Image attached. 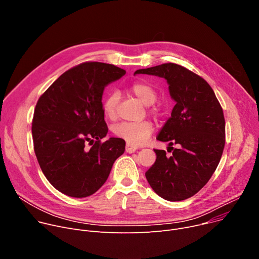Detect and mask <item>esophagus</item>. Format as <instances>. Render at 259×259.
Returning <instances> with one entry per match:
<instances>
[{"label":"esophagus","instance_id":"34e87169","mask_svg":"<svg viewBox=\"0 0 259 259\" xmlns=\"http://www.w3.org/2000/svg\"><path fill=\"white\" fill-rule=\"evenodd\" d=\"M137 150V147H135V146H133V145H130V144H126V152L127 153H129V154H131V153H134L135 151Z\"/></svg>","mask_w":259,"mask_h":259}]
</instances>
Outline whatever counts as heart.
<instances>
[{
	"mask_svg": "<svg viewBox=\"0 0 259 259\" xmlns=\"http://www.w3.org/2000/svg\"><path fill=\"white\" fill-rule=\"evenodd\" d=\"M129 92L145 105H152L157 100L158 94L153 85L145 81H135L129 87ZM120 103V94L111 92L104 98L102 107L105 116L109 120H115L117 107ZM157 107H152L151 112L158 113ZM154 131L153 124L149 121L138 123H121L113 127V133L119 138L124 139L130 145L142 146L148 142Z\"/></svg>",
	"mask_w": 259,
	"mask_h": 259,
	"instance_id": "1",
	"label": "heart"
}]
</instances>
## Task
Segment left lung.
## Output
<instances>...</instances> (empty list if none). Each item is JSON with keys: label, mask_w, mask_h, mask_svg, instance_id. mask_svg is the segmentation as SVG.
<instances>
[{"label": "left lung", "mask_w": 259, "mask_h": 259, "mask_svg": "<svg viewBox=\"0 0 259 259\" xmlns=\"http://www.w3.org/2000/svg\"><path fill=\"white\" fill-rule=\"evenodd\" d=\"M134 74L165 78L176 101L171 116L157 139L178 145L170 157L154 150L157 158L146 178L153 190L169 201L196 194L220 162L225 145V120L213 89L199 75L174 63L136 70Z\"/></svg>", "instance_id": "left-lung-1"}]
</instances>
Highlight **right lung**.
<instances>
[{
  "label": "right lung",
  "instance_id": "right-lung-1",
  "mask_svg": "<svg viewBox=\"0 0 259 259\" xmlns=\"http://www.w3.org/2000/svg\"><path fill=\"white\" fill-rule=\"evenodd\" d=\"M126 71L85 62L63 73L39 98L32 122L34 151L42 172L60 192L87 197L106 182L125 140L110 137L104 121V88Z\"/></svg>",
  "mask_w": 259,
  "mask_h": 259
}]
</instances>
